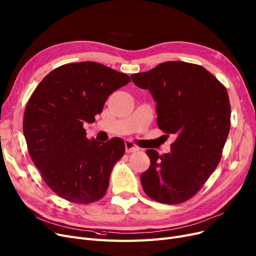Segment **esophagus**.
<instances>
[{
  "label": "esophagus",
  "instance_id": "esophagus-1",
  "mask_svg": "<svg viewBox=\"0 0 256 256\" xmlns=\"http://www.w3.org/2000/svg\"><path fill=\"white\" fill-rule=\"evenodd\" d=\"M138 150H139V148L134 142L130 140H126V152H136Z\"/></svg>",
  "mask_w": 256,
  "mask_h": 256
}]
</instances>
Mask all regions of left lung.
<instances>
[{"instance_id":"1","label":"left lung","mask_w":256,"mask_h":256,"mask_svg":"<svg viewBox=\"0 0 256 256\" xmlns=\"http://www.w3.org/2000/svg\"><path fill=\"white\" fill-rule=\"evenodd\" d=\"M130 77L157 102L159 128L176 136L168 154L146 150L150 165L140 176L143 190L159 203H183L220 161L230 130L226 88L202 66L185 62H165Z\"/></svg>"}]
</instances>
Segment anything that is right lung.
<instances>
[{
	"instance_id": "1",
	"label": "right lung",
	"mask_w": 256,
	"mask_h": 256,
	"mask_svg": "<svg viewBox=\"0 0 256 256\" xmlns=\"http://www.w3.org/2000/svg\"><path fill=\"white\" fill-rule=\"evenodd\" d=\"M130 82L102 64H68L51 71L29 98L23 132L30 157L42 180L66 201L88 204L106 194L124 142L88 140L84 124L94 122L108 97Z\"/></svg>"
}]
</instances>
